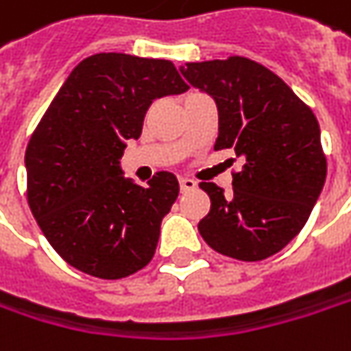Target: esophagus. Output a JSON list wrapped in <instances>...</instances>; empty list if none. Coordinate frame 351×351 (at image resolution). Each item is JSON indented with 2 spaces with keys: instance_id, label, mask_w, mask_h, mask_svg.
Returning a JSON list of instances; mask_svg holds the SVG:
<instances>
[{
  "instance_id": "1",
  "label": "esophagus",
  "mask_w": 351,
  "mask_h": 351,
  "mask_svg": "<svg viewBox=\"0 0 351 351\" xmlns=\"http://www.w3.org/2000/svg\"><path fill=\"white\" fill-rule=\"evenodd\" d=\"M195 185L197 184H195L191 178H180V189H182V191H189V189H193Z\"/></svg>"
}]
</instances>
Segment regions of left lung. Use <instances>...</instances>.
Listing matches in <instances>:
<instances>
[{"instance_id":"obj_1","label":"left lung","mask_w":351,"mask_h":351,"mask_svg":"<svg viewBox=\"0 0 351 351\" xmlns=\"http://www.w3.org/2000/svg\"><path fill=\"white\" fill-rule=\"evenodd\" d=\"M180 71L217 104L215 149L243 160L229 195L199 184L211 199L197 225L203 241L237 261L269 258L300 233L324 187L318 120L285 80L251 59L185 62Z\"/></svg>"}]
</instances>
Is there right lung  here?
I'll return each mask as SVG.
<instances>
[{
	"instance_id": "add662e5",
	"label": "right lung",
	"mask_w": 351,
	"mask_h": 351,
	"mask_svg": "<svg viewBox=\"0 0 351 351\" xmlns=\"http://www.w3.org/2000/svg\"><path fill=\"white\" fill-rule=\"evenodd\" d=\"M187 88L171 61L98 53L53 98L27 144V199L71 267L116 280L152 261L180 184L169 171L134 184L120 158L140 138L149 104Z\"/></svg>"
}]
</instances>
